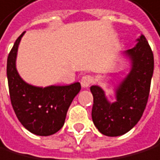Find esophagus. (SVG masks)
<instances>
[{
	"mask_svg": "<svg viewBox=\"0 0 160 160\" xmlns=\"http://www.w3.org/2000/svg\"><path fill=\"white\" fill-rule=\"evenodd\" d=\"M93 77L91 75H84L81 78V85L83 88H88L93 82Z\"/></svg>",
	"mask_w": 160,
	"mask_h": 160,
	"instance_id": "34e87169",
	"label": "esophagus"
}]
</instances>
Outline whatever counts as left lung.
Listing matches in <instances>:
<instances>
[{
    "instance_id": "1",
    "label": "left lung",
    "mask_w": 160,
    "mask_h": 160,
    "mask_svg": "<svg viewBox=\"0 0 160 160\" xmlns=\"http://www.w3.org/2000/svg\"><path fill=\"white\" fill-rule=\"evenodd\" d=\"M132 49L119 54L129 62V72L113 87L115 101L110 102L103 89L91 86L94 97L92 119L102 135L117 137L129 132L143 115L150 95L153 73V53L144 35Z\"/></svg>"
}]
</instances>
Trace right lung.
I'll list each match as a JSON object with an SVG mask.
<instances>
[{
  "label": "right lung",
  "instance_id": "1",
  "mask_svg": "<svg viewBox=\"0 0 160 160\" xmlns=\"http://www.w3.org/2000/svg\"><path fill=\"white\" fill-rule=\"evenodd\" d=\"M17 38L8 57L7 76L9 97L20 123L32 134L50 136L63 126L67 110L81 90L79 82L70 85L39 87L25 82L16 68L17 52L21 38Z\"/></svg>",
  "mask_w": 160,
  "mask_h": 160
}]
</instances>
